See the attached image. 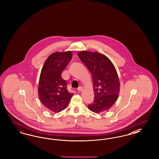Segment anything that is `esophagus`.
Wrapping results in <instances>:
<instances>
[{
  "instance_id": "1",
  "label": "esophagus",
  "mask_w": 159,
  "mask_h": 159,
  "mask_svg": "<svg viewBox=\"0 0 159 159\" xmlns=\"http://www.w3.org/2000/svg\"><path fill=\"white\" fill-rule=\"evenodd\" d=\"M77 90H78L79 92H82V91H83V88L82 86H80V87L78 88Z\"/></svg>"
}]
</instances>
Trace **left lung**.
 <instances>
[{"instance_id": "8db88e82", "label": "left lung", "mask_w": 159, "mask_h": 159, "mask_svg": "<svg viewBox=\"0 0 159 159\" xmlns=\"http://www.w3.org/2000/svg\"><path fill=\"white\" fill-rule=\"evenodd\" d=\"M78 56L90 71L93 79L95 98L88 108L95 113L108 110L117 99L120 91L119 77L113 63L98 52L82 51Z\"/></svg>"}]
</instances>
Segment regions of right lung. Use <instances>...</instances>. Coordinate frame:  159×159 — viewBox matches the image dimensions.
I'll return each instance as SVG.
<instances>
[{"label": "right lung", "mask_w": 159, "mask_h": 159, "mask_svg": "<svg viewBox=\"0 0 159 159\" xmlns=\"http://www.w3.org/2000/svg\"><path fill=\"white\" fill-rule=\"evenodd\" d=\"M71 51L54 52L46 60L42 69L38 88L41 102L48 110L57 113L66 108L73 93L67 89V83L61 73L71 60Z\"/></svg>", "instance_id": "add662e5"}]
</instances>
